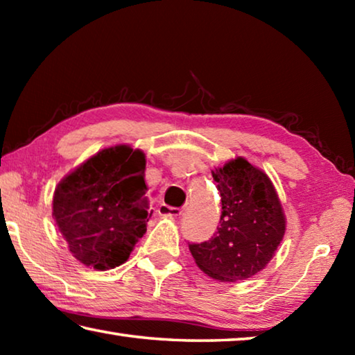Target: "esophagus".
<instances>
[{"label": "esophagus", "instance_id": "34e87169", "mask_svg": "<svg viewBox=\"0 0 355 355\" xmlns=\"http://www.w3.org/2000/svg\"><path fill=\"white\" fill-rule=\"evenodd\" d=\"M158 213L161 216H172V218H178L180 214H182V209L180 208H173V207H169V205H159L158 208Z\"/></svg>", "mask_w": 355, "mask_h": 355}]
</instances>
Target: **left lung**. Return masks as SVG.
I'll return each instance as SVG.
<instances>
[{
  "mask_svg": "<svg viewBox=\"0 0 355 355\" xmlns=\"http://www.w3.org/2000/svg\"><path fill=\"white\" fill-rule=\"evenodd\" d=\"M222 211L218 232L191 243L196 264L220 282L250 279L271 261L285 235V214L269 177L238 156L213 171Z\"/></svg>",
  "mask_w": 355,
  "mask_h": 355,
  "instance_id": "left-lung-1",
  "label": "left lung"
}]
</instances>
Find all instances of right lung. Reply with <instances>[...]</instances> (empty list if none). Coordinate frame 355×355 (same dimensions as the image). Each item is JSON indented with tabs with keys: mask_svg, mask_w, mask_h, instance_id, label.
<instances>
[{
	"mask_svg": "<svg viewBox=\"0 0 355 355\" xmlns=\"http://www.w3.org/2000/svg\"><path fill=\"white\" fill-rule=\"evenodd\" d=\"M146 155L130 146L94 155L56 186L53 218L76 260L98 271L128 260L152 218Z\"/></svg>",
	"mask_w": 355,
	"mask_h": 355,
	"instance_id": "1",
	"label": "right lung"
}]
</instances>
